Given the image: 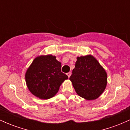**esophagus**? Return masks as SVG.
I'll return each instance as SVG.
<instances>
[{"mask_svg": "<svg viewBox=\"0 0 130 130\" xmlns=\"http://www.w3.org/2000/svg\"><path fill=\"white\" fill-rule=\"evenodd\" d=\"M67 76H68V77H70V76H71V72H69V73H67Z\"/></svg>", "mask_w": 130, "mask_h": 130, "instance_id": "1", "label": "esophagus"}]
</instances>
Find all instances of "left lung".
Wrapping results in <instances>:
<instances>
[{
	"instance_id": "obj_1",
	"label": "left lung",
	"mask_w": 130,
	"mask_h": 130,
	"mask_svg": "<svg viewBox=\"0 0 130 130\" xmlns=\"http://www.w3.org/2000/svg\"><path fill=\"white\" fill-rule=\"evenodd\" d=\"M70 80L79 96L92 100L104 92L107 84V74L97 60L89 55L77 57Z\"/></svg>"
}]
</instances>
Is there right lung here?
I'll list each match as a JSON object with an SVG mask.
<instances>
[{
  "mask_svg": "<svg viewBox=\"0 0 130 130\" xmlns=\"http://www.w3.org/2000/svg\"><path fill=\"white\" fill-rule=\"evenodd\" d=\"M56 58L52 55L37 57L26 73L28 89L40 99L53 97L62 83L68 78L61 71L62 65Z\"/></svg>",
  "mask_w": 130,
  "mask_h": 130,
  "instance_id": "add662e5",
  "label": "right lung"
}]
</instances>
